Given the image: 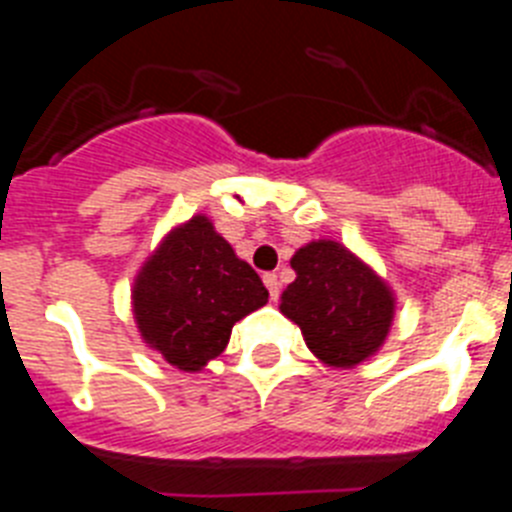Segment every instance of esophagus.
Instances as JSON below:
<instances>
[{"instance_id":"1","label":"esophagus","mask_w":512,"mask_h":512,"mask_svg":"<svg viewBox=\"0 0 512 512\" xmlns=\"http://www.w3.org/2000/svg\"><path fill=\"white\" fill-rule=\"evenodd\" d=\"M264 284H266V289H269V297L271 300H279V292H282V287H279V279H277V274H264Z\"/></svg>"}]
</instances>
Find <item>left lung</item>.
<instances>
[{
    "mask_svg": "<svg viewBox=\"0 0 512 512\" xmlns=\"http://www.w3.org/2000/svg\"><path fill=\"white\" fill-rule=\"evenodd\" d=\"M297 279L279 310L300 325L323 364L351 369L382 348L395 318V295L369 264L336 241H310L292 256Z\"/></svg>",
    "mask_w": 512,
    "mask_h": 512,
    "instance_id": "1",
    "label": "left lung"
}]
</instances>
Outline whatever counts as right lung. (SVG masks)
<instances>
[{"instance_id":"obj_1","label":"right lung","mask_w":512,"mask_h":512,"mask_svg":"<svg viewBox=\"0 0 512 512\" xmlns=\"http://www.w3.org/2000/svg\"><path fill=\"white\" fill-rule=\"evenodd\" d=\"M266 302L259 274L205 215L176 225L133 284L140 336L179 372H200L223 354L233 325Z\"/></svg>"}]
</instances>
